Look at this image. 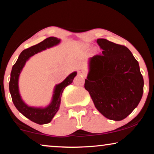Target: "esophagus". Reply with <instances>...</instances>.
I'll list each match as a JSON object with an SVG mask.
<instances>
[{
    "mask_svg": "<svg viewBox=\"0 0 154 154\" xmlns=\"http://www.w3.org/2000/svg\"><path fill=\"white\" fill-rule=\"evenodd\" d=\"M79 74L80 75H81V76H83V77L86 76V72L83 70H79Z\"/></svg>",
    "mask_w": 154,
    "mask_h": 154,
    "instance_id": "obj_1",
    "label": "esophagus"
}]
</instances>
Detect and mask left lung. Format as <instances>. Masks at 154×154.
I'll use <instances>...</instances> for the list:
<instances>
[{
	"label": "left lung",
	"instance_id": "1",
	"mask_svg": "<svg viewBox=\"0 0 154 154\" xmlns=\"http://www.w3.org/2000/svg\"><path fill=\"white\" fill-rule=\"evenodd\" d=\"M97 43L102 53L88 60L85 88L99 112L108 119L122 121L142 97L144 79L139 63L125 46L104 38Z\"/></svg>",
	"mask_w": 154,
	"mask_h": 154
}]
</instances>
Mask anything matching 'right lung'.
<instances>
[{
    "instance_id": "right-lung-1",
    "label": "right lung",
    "mask_w": 154,
    "mask_h": 154,
    "mask_svg": "<svg viewBox=\"0 0 154 154\" xmlns=\"http://www.w3.org/2000/svg\"><path fill=\"white\" fill-rule=\"evenodd\" d=\"M61 39L56 37H49L41 43L23 50L19 56L17 62L12 66L10 73V81L9 83L10 92L12 97V100L17 109L22 113L25 117L31 120L34 123L43 125L49 123L60 109L61 97L64 88L72 83L73 80L77 75L76 71L70 73L62 83L57 84L54 86L51 102L48 106H31L26 104L21 97L19 89V79L23 68L26 62L31 57L42 52L48 48L59 45Z\"/></svg>"
}]
</instances>
